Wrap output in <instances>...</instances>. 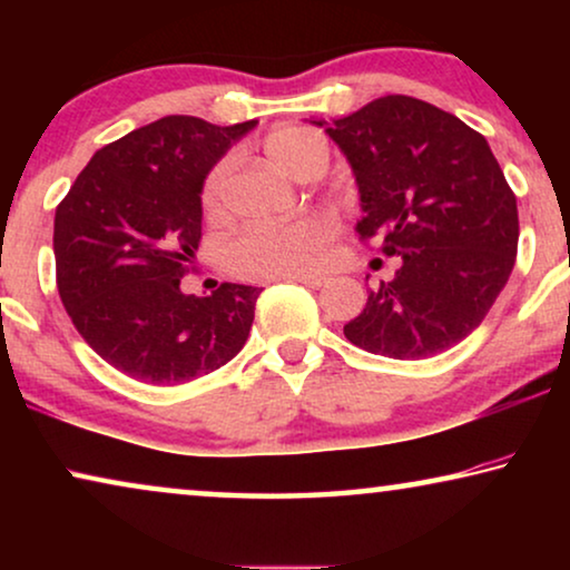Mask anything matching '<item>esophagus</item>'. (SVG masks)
<instances>
[{
    "label": "esophagus",
    "mask_w": 570,
    "mask_h": 570,
    "mask_svg": "<svg viewBox=\"0 0 570 570\" xmlns=\"http://www.w3.org/2000/svg\"><path fill=\"white\" fill-rule=\"evenodd\" d=\"M291 279H293V283H301V285L311 287V291H318V287L326 283V277H318V275H303V277H291Z\"/></svg>",
    "instance_id": "esophagus-1"
}]
</instances>
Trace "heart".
Instances as JSON below:
<instances>
[{
	"label": "heart",
	"instance_id": "b5f03b06",
	"mask_svg": "<svg viewBox=\"0 0 570 570\" xmlns=\"http://www.w3.org/2000/svg\"><path fill=\"white\" fill-rule=\"evenodd\" d=\"M264 153L279 170L301 178L303 170L316 163L326 166L330 147L318 131L298 127V124H283L264 137ZM228 178L230 158H223L202 184V213L209 220H220L225 215ZM337 230V217L330 213H311L293 223L248 228L228 244V267L233 275L244 279H291L314 275L322 269Z\"/></svg>",
	"mask_w": 570,
	"mask_h": 570
}]
</instances>
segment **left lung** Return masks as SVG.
Wrapping results in <instances>:
<instances>
[{"label":"left lung","instance_id":"1","mask_svg":"<svg viewBox=\"0 0 570 570\" xmlns=\"http://www.w3.org/2000/svg\"><path fill=\"white\" fill-rule=\"evenodd\" d=\"M326 135L361 189V240L402 256L345 337L394 361L454 347L482 324L517 262V197L485 137L410 96L371 100Z\"/></svg>","mask_w":570,"mask_h":570}]
</instances>
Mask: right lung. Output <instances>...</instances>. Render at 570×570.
<instances>
[{
  "mask_svg": "<svg viewBox=\"0 0 570 570\" xmlns=\"http://www.w3.org/2000/svg\"><path fill=\"white\" fill-rule=\"evenodd\" d=\"M256 121L163 116L100 147L53 217L57 287L75 330L124 376L176 386L246 345L262 287L181 293L202 240V181Z\"/></svg>",
  "mask_w": 570,
  "mask_h": 570,
  "instance_id": "obj_1",
  "label": "right lung"
}]
</instances>
